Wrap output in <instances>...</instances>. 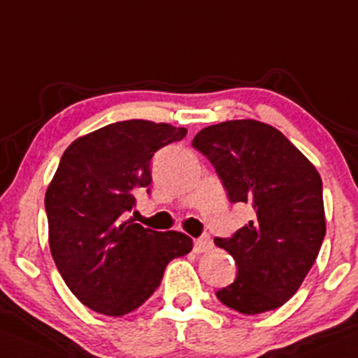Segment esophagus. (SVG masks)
<instances>
[{
    "instance_id": "34e87169",
    "label": "esophagus",
    "mask_w": 358,
    "mask_h": 358,
    "mask_svg": "<svg viewBox=\"0 0 358 358\" xmlns=\"http://www.w3.org/2000/svg\"><path fill=\"white\" fill-rule=\"evenodd\" d=\"M195 253H206V251L213 250V241L210 237H200V239L195 241V246H193Z\"/></svg>"
}]
</instances>
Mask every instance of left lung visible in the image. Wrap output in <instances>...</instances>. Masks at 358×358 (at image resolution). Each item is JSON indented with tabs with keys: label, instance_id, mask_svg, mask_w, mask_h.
Masks as SVG:
<instances>
[{
	"label": "left lung",
	"instance_id": "left-lung-1",
	"mask_svg": "<svg viewBox=\"0 0 358 358\" xmlns=\"http://www.w3.org/2000/svg\"><path fill=\"white\" fill-rule=\"evenodd\" d=\"M192 145L213 163L230 202L255 210L230 239H214L237 264L236 281L217 290V299L243 315L283 306L325 237L318 170L281 131L255 119L207 126Z\"/></svg>",
	"mask_w": 358,
	"mask_h": 358
}]
</instances>
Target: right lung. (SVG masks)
I'll return each mask as SVG.
<instances>
[{
    "mask_svg": "<svg viewBox=\"0 0 358 358\" xmlns=\"http://www.w3.org/2000/svg\"><path fill=\"white\" fill-rule=\"evenodd\" d=\"M186 128L130 119L71 142L45 193L49 246L61 278L84 306L122 316L159 287L170 260L192 251L181 232L122 221L134 193L151 185V158Z\"/></svg>",
    "mask_w": 358,
    "mask_h": 358,
    "instance_id": "1",
    "label": "right lung"
}]
</instances>
